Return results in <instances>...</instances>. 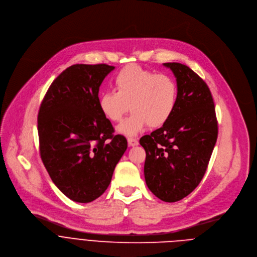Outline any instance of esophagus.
Masks as SVG:
<instances>
[{
  "label": "esophagus",
  "mask_w": 257,
  "mask_h": 257,
  "mask_svg": "<svg viewBox=\"0 0 257 257\" xmlns=\"http://www.w3.org/2000/svg\"><path fill=\"white\" fill-rule=\"evenodd\" d=\"M128 145L129 146H131V147H133V146H136V145H138V140L136 139V138H133V137H129L128 139Z\"/></svg>",
  "instance_id": "34e87169"
}]
</instances>
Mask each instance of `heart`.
Instances as JSON below:
<instances>
[{
    "label": "heart",
    "mask_w": 257,
    "mask_h": 257,
    "mask_svg": "<svg viewBox=\"0 0 257 257\" xmlns=\"http://www.w3.org/2000/svg\"><path fill=\"white\" fill-rule=\"evenodd\" d=\"M116 92H105L98 99L102 114L112 122H121L128 113L132 115L118 127V132L134 136L144 129L159 128L173 115L178 98L175 79L156 73L137 64L123 67L114 77Z\"/></svg>",
    "instance_id": "b5f03b06"
}]
</instances>
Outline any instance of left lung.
I'll return each mask as SVG.
<instances>
[{
  "label": "left lung",
  "instance_id": "obj_1",
  "mask_svg": "<svg viewBox=\"0 0 257 257\" xmlns=\"http://www.w3.org/2000/svg\"><path fill=\"white\" fill-rule=\"evenodd\" d=\"M178 85L173 115L159 129L140 138L145 149L148 189L163 202H178L201 183L218 137V122L207 83L189 66L166 62Z\"/></svg>",
  "mask_w": 257,
  "mask_h": 257
}]
</instances>
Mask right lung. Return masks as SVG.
<instances>
[{
  "label": "right lung",
  "mask_w": 257,
  "mask_h": 257,
  "mask_svg": "<svg viewBox=\"0 0 257 257\" xmlns=\"http://www.w3.org/2000/svg\"><path fill=\"white\" fill-rule=\"evenodd\" d=\"M115 67L73 64L50 84L38 112L39 150L53 184L68 199L90 203L109 187L127 149L123 135L101 112L104 78Z\"/></svg>",
  "instance_id": "obj_1"
}]
</instances>
